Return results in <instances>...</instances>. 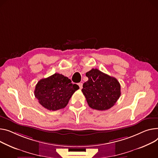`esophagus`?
<instances>
[{"mask_svg":"<svg viewBox=\"0 0 158 158\" xmlns=\"http://www.w3.org/2000/svg\"><path fill=\"white\" fill-rule=\"evenodd\" d=\"M78 85H79V86L80 88V89H82V82H79V83H78Z\"/></svg>","mask_w":158,"mask_h":158,"instance_id":"34e87169","label":"esophagus"}]
</instances>
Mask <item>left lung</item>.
<instances>
[{
  "label": "left lung",
  "instance_id": "obj_1",
  "mask_svg": "<svg viewBox=\"0 0 158 158\" xmlns=\"http://www.w3.org/2000/svg\"><path fill=\"white\" fill-rule=\"evenodd\" d=\"M88 81L83 84L82 92L93 109L106 110L114 106L121 96L118 81L97 69L86 72Z\"/></svg>",
  "mask_w": 158,
  "mask_h": 158
}]
</instances>
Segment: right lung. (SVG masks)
<instances>
[{
  "mask_svg": "<svg viewBox=\"0 0 158 158\" xmlns=\"http://www.w3.org/2000/svg\"><path fill=\"white\" fill-rule=\"evenodd\" d=\"M79 88L67 77L55 73L37 82L34 94L42 106L55 111L65 108L73 93Z\"/></svg>",
  "mask_w": 158,
  "mask_h": 158,
  "instance_id": "obj_1",
  "label": "right lung"
}]
</instances>
